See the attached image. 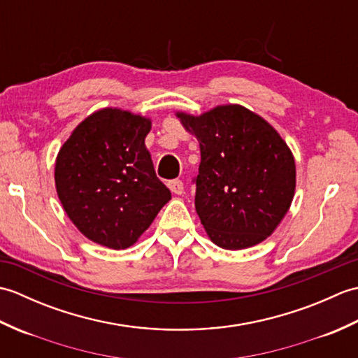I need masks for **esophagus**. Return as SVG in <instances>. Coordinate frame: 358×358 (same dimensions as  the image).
I'll list each match as a JSON object with an SVG mask.
<instances>
[{"instance_id":"obj_1","label":"esophagus","mask_w":358,"mask_h":358,"mask_svg":"<svg viewBox=\"0 0 358 358\" xmlns=\"http://www.w3.org/2000/svg\"><path fill=\"white\" fill-rule=\"evenodd\" d=\"M167 187H169L175 195H181L185 192V185H183V181H181V180L167 181Z\"/></svg>"}]
</instances>
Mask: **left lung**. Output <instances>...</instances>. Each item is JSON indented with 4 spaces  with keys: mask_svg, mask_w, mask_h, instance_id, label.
Listing matches in <instances>:
<instances>
[{
    "mask_svg": "<svg viewBox=\"0 0 358 358\" xmlns=\"http://www.w3.org/2000/svg\"><path fill=\"white\" fill-rule=\"evenodd\" d=\"M175 115L200 143L195 209L209 238L229 250L268 238L295 194V159L286 141L240 104Z\"/></svg>",
    "mask_w": 358,
    "mask_h": 358,
    "instance_id": "obj_1",
    "label": "left lung"
}]
</instances>
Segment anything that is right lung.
I'll use <instances>...</instances> for the list:
<instances>
[{
	"label": "right lung",
	"mask_w": 358,
	"mask_h": 358,
	"mask_svg": "<svg viewBox=\"0 0 358 358\" xmlns=\"http://www.w3.org/2000/svg\"><path fill=\"white\" fill-rule=\"evenodd\" d=\"M150 127V118L104 108L83 120L58 152V199L96 245L131 248L171 200L144 144Z\"/></svg>",
	"instance_id": "right-lung-1"
}]
</instances>
